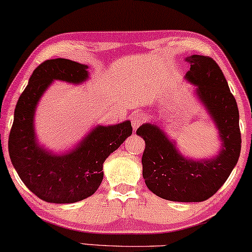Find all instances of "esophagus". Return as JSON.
I'll list each match as a JSON object with an SVG mask.
<instances>
[{"instance_id":"34e87169","label":"esophagus","mask_w":252,"mask_h":252,"mask_svg":"<svg viewBox=\"0 0 252 252\" xmlns=\"http://www.w3.org/2000/svg\"><path fill=\"white\" fill-rule=\"evenodd\" d=\"M130 123H132V126H133V129L134 130L138 129V127L143 123L142 113L141 112H134V113H132V116H130Z\"/></svg>"}]
</instances>
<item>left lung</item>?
I'll use <instances>...</instances> for the list:
<instances>
[{
	"label": "left lung",
	"mask_w": 252,
	"mask_h": 252,
	"mask_svg": "<svg viewBox=\"0 0 252 252\" xmlns=\"http://www.w3.org/2000/svg\"><path fill=\"white\" fill-rule=\"evenodd\" d=\"M185 80L217 127L220 152L211 158L193 159L178 150L177 143L156 123H146L136 130L146 142L142 176L147 188L159 198L179 202L207 200L224 184L241 153L240 114L223 73L213 59L193 54Z\"/></svg>",
	"instance_id": "1"
}]
</instances>
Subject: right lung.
<instances>
[{
	"instance_id": "add662e5",
	"label": "right lung",
	"mask_w": 252,
	"mask_h": 252,
	"mask_svg": "<svg viewBox=\"0 0 252 252\" xmlns=\"http://www.w3.org/2000/svg\"><path fill=\"white\" fill-rule=\"evenodd\" d=\"M89 78L87 64L52 59L32 73L15 109L9 135V155L19 178L31 192L53 204H73L93 195L103 181V163L132 134L129 120L97 125L73 149L54 154L35 136L39 100L55 80L81 84Z\"/></svg>"
}]
</instances>
